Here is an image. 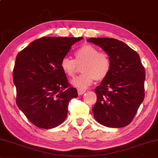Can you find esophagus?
I'll return each instance as SVG.
<instances>
[{
  "mask_svg": "<svg viewBox=\"0 0 158 158\" xmlns=\"http://www.w3.org/2000/svg\"><path fill=\"white\" fill-rule=\"evenodd\" d=\"M77 92H78V94H79V95H81V94H85V89H77Z\"/></svg>",
  "mask_w": 158,
  "mask_h": 158,
  "instance_id": "esophagus-1",
  "label": "esophagus"
}]
</instances>
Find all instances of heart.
<instances>
[{
    "instance_id": "heart-1",
    "label": "heart",
    "mask_w": 158,
    "mask_h": 158,
    "mask_svg": "<svg viewBox=\"0 0 158 158\" xmlns=\"http://www.w3.org/2000/svg\"><path fill=\"white\" fill-rule=\"evenodd\" d=\"M75 59L64 57L60 67L66 77H74L78 66H81L82 74L71 81V85L78 89H85L91 85L94 79L101 81L106 78L111 69V60L106 52H100L95 46L87 44L79 48L74 53Z\"/></svg>"
}]
</instances>
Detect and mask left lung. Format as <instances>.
I'll return each mask as SVG.
<instances>
[{"label": "left lung", "mask_w": 158, "mask_h": 158, "mask_svg": "<svg viewBox=\"0 0 158 158\" xmlns=\"http://www.w3.org/2000/svg\"><path fill=\"white\" fill-rule=\"evenodd\" d=\"M108 55L111 69L94 92L92 108L100 124L111 128L129 125L144 98L145 71L139 54L123 42L113 38H89Z\"/></svg>", "instance_id": "left-lung-1"}]
</instances>
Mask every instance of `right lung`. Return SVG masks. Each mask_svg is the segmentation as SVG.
Masks as SVG:
<instances>
[{"label": "right lung", "instance_id": "obj_1", "mask_svg": "<svg viewBox=\"0 0 158 158\" xmlns=\"http://www.w3.org/2000/svg\"><path fill=\"white\" fill-rule=\"evenodd\" d=\"M83 37H45L33 41L16 56L13 79L16 105L40 129H52L65 121L68 105L77 98L60 67L71 45Z\"/></svg>", "mask_w": 158, "mask_h": 158}]
</instances>
